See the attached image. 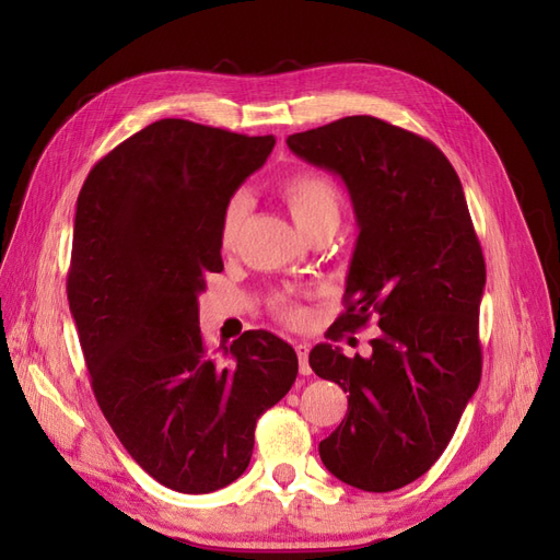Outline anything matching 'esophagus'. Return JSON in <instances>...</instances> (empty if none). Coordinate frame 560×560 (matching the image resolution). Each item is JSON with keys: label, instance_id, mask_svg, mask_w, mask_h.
<instances>
[{"label": "esophagus", "instance_id": "34e87169", "mask_svg": "<svg viewBox=\"0 0 560 560\" xmlns=\"http://www.w3.org/2000/svg\"><path fill=\"white\" fill-rule=\"evenodd\" d=\"M294 350H296V354H299V369H301V374L308 376V374H311V366H308L311 346H308V343H296Z\"/></svg>", "mask_w": 560, "mask_h": 560}]
</instances>
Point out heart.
<instances>
[{
  "label": "heart",
  "mask_w": 560,
  "mask_h": 560,
  "mask_svg": "<svg viewBox=\"0 0 560 560\" xmlns=\"http://www.w3.org/2000/svg\"><path fill=\"white\" fill-rule=\"evenodd\" d=\"M282 198L301 233H306L315 224L325 222V219H338V212H341V196H338L334 182L313 171H303L287 177L282 184ZM247 210L249 198L245 191H235L226 200L222 212V226H219V241H222L224 247H231L238 241ZM273 313L284 322H292V325H299V322L306 319L303 308L296 306V303L284 294L273 299Z\"/></svg>",
  "instance_id": "heart-1"
}]
</instances>
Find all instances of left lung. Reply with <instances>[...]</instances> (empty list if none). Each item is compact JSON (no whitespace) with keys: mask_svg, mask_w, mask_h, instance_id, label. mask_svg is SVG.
Masks as SVG:
<instances>
[{"mask_svg":"<svg viewBox=\"0 0 560 560\" xmlns=\"http://www.w3.org/2000/svg\"><path fill=\"white\" fill-rule=\"evenodd\" d=\"M299 159L343 179L358 219L346 313L331 338L378 319L369 358L319 343L311 366L348 395L319 442L348 486L387 493L444 453L481 381L479 306L486 264L463 184L430 140L376 116H346L287 138Z\"/></svg>","mask_w":560,"mask_h":560,"instance_id":"1","label":"left lung"}]
</instances>
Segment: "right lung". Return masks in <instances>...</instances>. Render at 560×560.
<instances>
[{"label":"right lung","mask_w":560,"mask_h":560,"mask_svg":"<svg viewBox=\"0 0 560 560\" xmlns=\"http://www.w3.org/2000/svg\"><path fill=\"white\" fill-rule=\"evenodd\" d=\"M273 147L161 118L100 159L77 200L67 301L95 399L132 460L177 493L238 479L259 416L299 374L276 334L245 331L217 354L198 325L206 276L224 270L226 200Z\"/></svg>","instance_id":"1"}]
</instances>
